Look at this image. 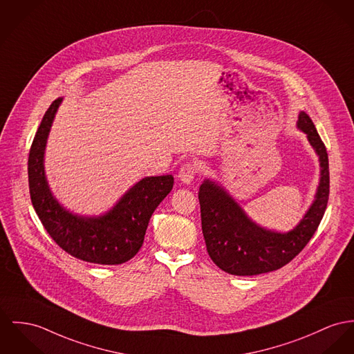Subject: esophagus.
Wrapping results in <instances>:
<instances>
[{"mask_svg": "<svg viewBox=\"0 0 354 354\" xmlns=\"http://www.w3.org/2000/svg\"><path fill=\"white\" fill-rule=\"evenodd\" d=\"M195 175H196V167H195V164L192 163H186L185 165H182V168L179 169V174H178L180 182L185 185H190L191 182L194 180Z\"/></svg>", "mask_w": 354, "mask_h": 354, "instance_id": "1", "label": "esophagus"}]
</instances>
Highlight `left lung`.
<instances>
[{
    "label": "left lung",
    "instance_id": "left-lung-1",
    "mask_svg": "<svg viewBox=\"0 0 354 354\" xmlns=\"http://www.w3.org/2000/svg\"><path fill=\"white\" fill-rule=\"evenodd\" d=\"M298 128L307 135L319 158L321 179L313 205L292 230L287 233L267 230L248 217L222 186L210 179L201 185L198 198L202 233L209 256L222 271L237 276L276 271L298 256L318 229L330 191L326 147L304 111H300Z\"/></svg>",
    "mask_w": 354,
    "mask_h": 354
}]
</instances>
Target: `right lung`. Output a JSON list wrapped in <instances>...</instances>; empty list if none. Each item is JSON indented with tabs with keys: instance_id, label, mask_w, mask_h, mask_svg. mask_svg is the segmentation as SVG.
I'll list each match as a JSON object with an SVG mask.
<instances>
[{
	"instance_id": "1",
	"label": "right lung",
	"mask_w": 354,
	"mask_h": 354,
	"mask_svg": "<svg viewBox=\"0 0 354 354\" xmlns=\"http://www.w3.org/2000/svg\"><path fill=\"white\" fill-rule=\"evenodd\" d=\"M62 100H55L46 111L30 145L28 182L33 209L55 243L68 254L94 264H122L140 250L151 216L172 190L174 176L141 179L100 217H82L66 210L50 190L44 172L47 137Z\"/></svg>"
}]
</instances>
